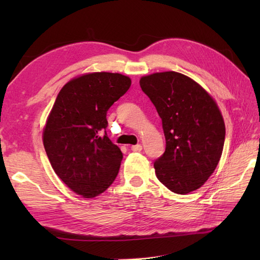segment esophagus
<instances>
[{"instance_id":"34e87169","label":"esophagus","mask_w":260,"mask_h":260,"mask_svg":"<svg viewBox=\"0 0 260 260\" xmlns=\"http://www.w3.org/2000/svg\"><path fill=\"white\" fill-rule=\"evenodd\" d=\"M131 150L133 152H141L142 151V145L141 144H137V145H133L131 147Z\"/></svg>"}]
</instances>
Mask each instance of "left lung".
Wrapping results in <instances>:
<instances>
[{
    "label": "left lung",
    "mask_w": 260,
    "mask_h": 260,
    "mask_svg": "<svg viewBox=\"0 0 260 260\" xmlns=\"http://www.w3.org/2000/svg\"><path fill=\"white\" fill-rule=\"evenodd\" d=\"M140 85L162 119L167 142L154 162L157 179L178 194L199 189L223 150L225 127L217 104L198 82L175 71L142 77Z\"/></svg>",
    "instance_id": "obj_1"
}]
</instances>
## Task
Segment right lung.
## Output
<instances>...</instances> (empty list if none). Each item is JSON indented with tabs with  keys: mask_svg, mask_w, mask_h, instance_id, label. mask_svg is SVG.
Masks as SVG:
<instances>
[{
	"mask_svg": "<svg viewBox=\"0 0 260 260\" xmlns=\"http://www.w3.org/2000/svg\"><path fill=\"white\" fill-rule=\"evenodd\" d=\"M131 84L120 74L92 73L70 80L58 93L43 145L54 172L77 194H101L118 174L123 153L108 139L106 115Z\"/></svg>",
	"mask_w": 260,
	"mask_h": 260,
	"instance_id": "obj_1",
	"label": "right lung"
}]
</instances>
